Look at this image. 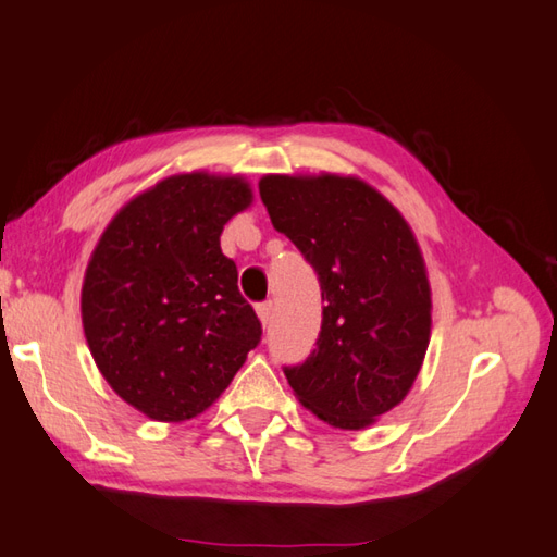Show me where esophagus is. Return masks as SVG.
Masks as SVG:
<instances>
[{"label": "esophagus", "mask_w": 557, "mask_h": 557, "mask_svg": "<svg viewBox=\"0 0 557 557\" xmlns=\"http://www.w3.org/2000/svg\"><path fill=\"white\" fill-rule=\"evenodd\" d=\"M256 311H258V319H260L262 326H268L270 317H272V301H262V305H258Z\"/></svg>", "instance_id": "esophagus-1"}]
</instances>
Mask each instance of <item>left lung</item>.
<instances>
[{
  "label": "left lung",
  "instance_id": "8db88e82",
  "mask_svg": "<svg viewBox=\"0 0 557 557\" xmlns=\"http://www.w3.org/2000/svg\"><path fill=\"white\" fill-rule=\"evenodd\" d=\"M272 226L317 270L323 319L311 356L285 368L329 426L360 431L407 397L431 341V285L411 226L352 175H265Z\"/></svg>",
  "mask_w": 557,
  "mask_h": 557
}]
</instances>
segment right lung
<instances>
[{"label":"right lung","mask_w":557,"mask_h":557,"mask_svg":"<svg viewBox=\"0 0 557 557\" xmlns=\"http://www.w3.org/2000/svg\"><path fill=\"white\" fill-rule=\"evenodd\" d=\"M250 201L240 175H170L99 236L79 297L85 338L109 387L148 419L199 417L260 343L219 240Z\"/></svg>","instance_id":"right-lung-1"}]
</instances>
